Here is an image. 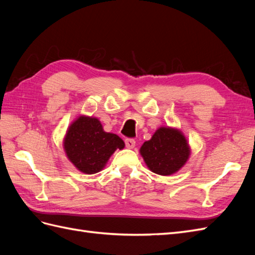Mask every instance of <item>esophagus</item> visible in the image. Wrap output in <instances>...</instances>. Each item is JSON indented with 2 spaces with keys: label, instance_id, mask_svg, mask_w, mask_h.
<instances>
[{
  "label": "esophagus",
  "instance_id": "esophagus-1",
  "mask_svg": "<svg viewBox=\"0 0 255 255\" xmlns=\"http://www.w3.org/2000/svg\"><path fill=\"white\" fill-rule=\"evenodd\" d=\"M136 144V141L134 139H132V138H128V139H126V145L127 148L128 149H133L134 146Z\"/></svg>",
  "mask_w": 255,
  "mask_h": 255
}]
</instances>
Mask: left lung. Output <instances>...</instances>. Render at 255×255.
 Instances as JSON below:
<instances>
[{
    "label": "left lung",
    "instance_id": "8db88e82",
    "mask_svg": "<svg viewBox=\"0 0 255 255\" xmlns=\"http://www.w3.org/2000/svg\"><path fill=\"white\" fill-rule=\"evenodd\" d=\"M145 165L159 175H171L186 164L190 148L180 129L160 127L139 150Z\"/></svg>",
    "mask_w": 255,
    "mask_h": 255
}]
</instances>
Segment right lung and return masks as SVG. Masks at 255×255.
<instances>
[{"label":"right lung","mask_w":255,"mask_h":255,"mask_svg":"<svg viewBox=\"0 0 255 255\" xmlns=\"http://www.w3.org/2000/svg\"><path fill=\"white\" fill-rule=\"evenodd\" d=\"M63 143L68 159L86 174L101 171L114 152L126 145L118 135L105 132L98 118L85 115L68 128Z\"/></svg>","instance_id":"1"}]
</instances>
